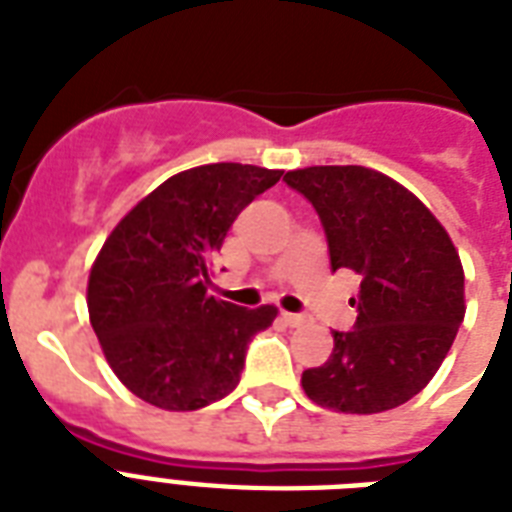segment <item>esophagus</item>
Instances as JSON below:
<instances>
[{
	"mask_svg": "<svg viewBox=\"0 0 512 512\" xmlns=\"http://www.w3.org/2000/svg\"><path fill=\"white\" fill-rule=\"evenodd\" d=\"M281 319H284V324H289V327H300V324H305V316L303 313H281Z\"/></svg>",
	"mask_w": 512,
	"mask_h": 512,
	"instance_id": "esophagus-1",
	"label": "esophagus"
}]
</instances>
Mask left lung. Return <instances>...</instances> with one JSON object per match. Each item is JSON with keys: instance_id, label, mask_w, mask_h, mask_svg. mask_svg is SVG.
Segmentation results:
<instances>
[{"instance_id": "1", "label": "left lung", "mask_w": 512, "mask_h": 512, "mask_svg": "<svg viewBox=\"0 0 512 512\" xmlns=\"http://www.w3.org/2000/svg\"><path fill=\"white\" fill-rule=\"evenodd\" d=\"M284 183L311 201L332 273L361 276L356 327L332 332L327 364L303 372L319 406L345 414L396 409L417 396L465 319V273L449 233L404 185L366 167H305Z\"/></svg>"}]
</instances>
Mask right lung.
<instances>
[{"label":"right lung","instance_id":"add662e5","mask_svg":"<svg viewBox=\"0 0 512 512\" xmlns=\"http://www.w3.org/2000/svg\"><path fill=\"white\" fill-rule=\"evenodd\" d=\"M279 177L233 162L177 172L100 249L87 284L90 324L116 377L146 404L193 412L239 385L249 342L276 308L207 295L209 263L241 209Z\"/></svg>","mask_w":512,"mask_h":512}]
</instances>
